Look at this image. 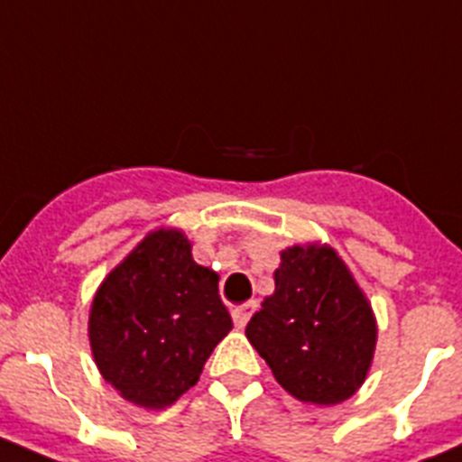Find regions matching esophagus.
Masks as SVG:
<instances>
[{"instance_id": "esophagus-1", "label": "esophagus", "mask_w": 462, "mask_h": 462, "mask_svg": "<svg viewBox=\"0 0 462 462\" xmlns=\"http://www.w3.org/2000/svg\"><path fill=\"white\" fill-rule=\"evenodd\" d=\"M256 311V302H247V304H240V307H234L231 316H234V323L236 328L243 329L247 325V320L252 319V314Z\"/></svg>"}]
</instances>
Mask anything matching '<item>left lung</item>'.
<instances>
[{
	"instance_id": "obj_1",
	"label": "left lung",
	"mask_w": 462,
	"mask_h": 462,
	"mask_svg": "<svg viewBox=\"0 0 462 462\" xmlns=\"http://www.w3.org/2000/svg\"><path fill=\"white\" fill-rule=\"evenodd\" d=\"M245 334L291 396L337 405L369 375L378 323L337 249L307 243L283 249L274 293L263 300Z\"/></svg>"
}]
</instances>
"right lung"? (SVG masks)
<instances>
[{
    "label": "right lung",
    "mask_w": 462,
    "mask_h": 462,
    "mask_svg": "<svg viewBox=\"0 0 462 462\" xmlns=\"http://www.w3.org/2000/svg\"><path fill=\"white\" fill-rule=\"evenodd\" d=\"M219 274L192 259L180 228H155L98 286L88 344L100 375L125 401L164 410L194 387L234 323Z\"/></svg>",
    "instance_id": "1"
}]
</instances>
